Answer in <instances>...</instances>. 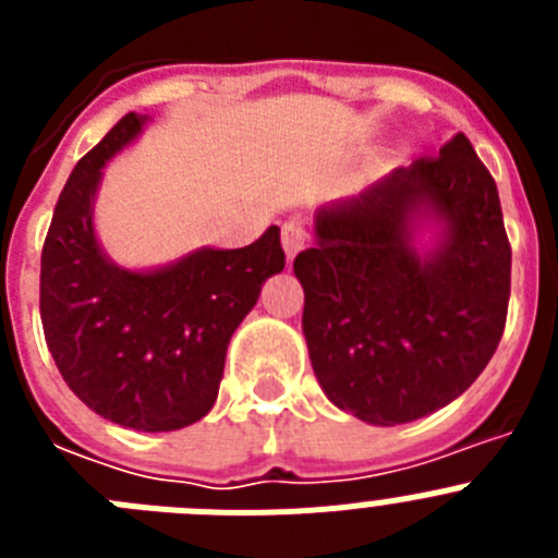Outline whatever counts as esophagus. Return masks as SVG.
I'll list each match as a JSON object with an SVG mask.
<instances>
[{"label": "esophagus", "instance_id": "34e87169", "mask_svg": "<svg viewBox=\"0 0 558 558\" xmlns=\"http://www.w3.org/2000/svg\"><path fill=\"white\" fill-rule=\"evenodd\" d=\"M307 243H310L307 226L299 223V220H288V223L282 226V245H284V254H288V259H293V256L299 254V251H302Z\"/></svg>", "mask_w": 558, "mask_h": 558}]
</instances>
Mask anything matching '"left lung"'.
Returning a JSON list of instances; mask_svg holds the SVG:
<instances>
[{"label": "left lung", "instance_id": "obj_1", "mask_svg": "<svg viewBox=\"0 0 558 558\" xmlns=\"http://www.w3.org/2000/svg\"><path fill=\"white\" fill-rule=\"evenodd\" d=\"M422 214L446 220L438 250L412 248ZM295 256L302 329L324 393L368 425H405L477 379L506 329L511 245L492 172L456 133L315 218Z\"/></svg>", "mask_w": 558, "mask_h": 558}]
</instances>
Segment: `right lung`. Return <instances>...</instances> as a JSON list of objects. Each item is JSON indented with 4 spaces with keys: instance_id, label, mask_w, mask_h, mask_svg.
I'll return each mask as SVG.
<instances>
[{
    "instance_id": "add662e5",
    "label": "right lung",
    "mask_w": 558,
    "mask_h": 558,
    "mask_svg": "<svg viewBox=\"0 0 558 558\" xmlns=\"http://www.w3.org/2000/svg\"><path fill=\"white\" fill-rule=\"evenodd\" d=\"M145 122L125 113L69 175L41 251V324L77 399L122 427L165 433L211 411L231 335L284 251L270 226L245 248H201L150 274L108 263L92 201L106 161Z\"/></svg>"
}]
</instances>
